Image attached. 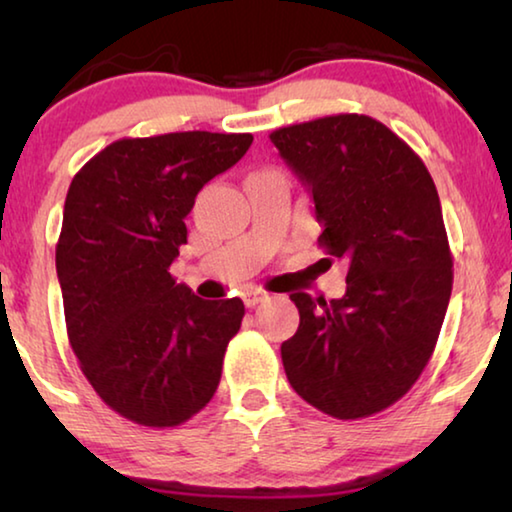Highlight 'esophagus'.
<instances>
[{
  "label": "esophagus",
  "instance_id": "1",
  "mask_svg": "<svg viewBox=\"0 0 512 512\" xmlns=\"http://www.w3.org/2000/svg\"><path fill=\"white\" fill-rule=\"evenodd\" d=\"M241 300H244L246 307H257V305H262V302L268 300V293L262 291V289L250 287V289H246L244 293H241Z\"/></svg>",
  "mask_w": 512,
  "mask_h": 512
}]
</instances>
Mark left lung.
I'll list each match as a JSON object with an SVG mask.
<instances>
[{
  "label": "left lung",
  "instance_id": "left-lung-1",
  "mask_svg": "<svg viewBox=\"0 0 512 512\" xmlns=\"http://www.w3.org/2000/svg\"><path fill=\"white\" fill-rule=\"evenodd\" d=\"M314 198L318 246L348 262L343 298L291 293L298 332L282 343L289 384L339 420L395 404L422 375L452 296L436 185L391 128L334 115L271 133Z\"/></svg>",
  "mask_w": 512,
  "mask_h": 512
}]
</instances>
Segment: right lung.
<instances>
[{
    "label": "right lung",
    "mask_w": 512,
    "mask_h": 512,
    "mask_svg": "<svg viewBox=\"0 0 512 512\" xmlns=\"http://www.w3.org/2000/svg\"><path fill=\"white\" fill-rule=\"evenodd\" d=\"M250 144L207 131L117 140L69 185L56 246L69 345L101 400L144 427H178L221 381L244 302L198 298L169 266L196 194Z\"/></svg>",
    "instance_id": "1"
}]
</instances>
